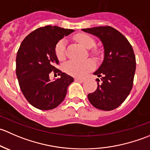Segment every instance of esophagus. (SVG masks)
Segmentation results:
<instances>
[{
    "label": "esophagus",
    "instance_id": "34e87169",
    "mask_svg": "<svg viewBox=\"0 0 150 150\" xmlns=\"http://www.w3.org/2000/svg\"><path fill=\"white\" fill-rule=\"evenodd\" d=\"M75 81H80V82H83V81H85V79L83 78H76L75 79Z\"/></svg>",
    "mask_w": 150,
    "mask_h": 150
}]
</instances>
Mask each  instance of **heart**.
Returning a JSON list of instances; mask_svg holds the SVG:
<instances>
[{
	"label": "heart",
	"mask_w": 150,
	"mask_h": 150,
	"mask_svg": "<svg viewBox=\"0 0 150 150\" xmlns=\"http://www.w3.org/2000/svg\"><path fill=\"white\" fill-rule=\"evenodd\" d=\"M75 40L79 42L83 46L86 48L90 49L96 45L94 39L88 35L81 33L75 36ZM55 54L59 60H63L65 58L66 51V40L65 39H62L57 42L56 44ZM91 55L94 58H97L99 55V52L96 49L91 51ZM93 67V63L91 60L86 59L84 61H71L67 62L64 65V70L67 74L75 77L83 76L85 74L91 70Z\"/></svg>",
	"instance_id": "1"
}]
</instances>
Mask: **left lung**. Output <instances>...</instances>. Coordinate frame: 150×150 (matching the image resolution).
Instances as JSON below:
<instances>
[{"label":"left lung","mask_w":150,"mask_h":150,"mask_svg":"<svg viewBox=\"0 0 150 150\" xmlns=\"http://www.w3.org/2000/svg\"><path fill=\"white\" fill-rule=\"evenodd\" d=\"M82 30L99 37L104 48L103 62L93 73L101 77L102 83H97L96 90L88 94L89 102L99 110H115L125 100L132 89L136 71L134 50L126 38L110 26Z\"/></svg>","instance_id":"left-lung-1"}]
</instances>
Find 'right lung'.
<instances>
[{"label": "right lung", "mask_w": 150, "mask_h": 150, "mask_svg": "<svg viewBox=\"0 0 150 150\" xmlns=\"http://www.w3.org/2000/svg\"><path fill=\"white\" fill-rule=\"evenodd\" d=\"M74 32L57 26L41 27L26 36L21 43L16 59V74L19 87L28 102L40 110L58 107L65 98L73 78L56 68L59 64L56 44L64 36ZM54 72L60 78L51 81Z\"/></svg>", "instance_id": "right-lung-1"}]
</instances>
